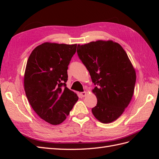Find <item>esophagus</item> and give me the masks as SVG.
<instances>
[{
	"instance_id": "1",
	"label": "esophagus",
	"mask_w": 159,
	"mask_h": 159,
	"mask_svg": "<svg viewBox=\"0 0 159 159\" xmlns=\"http://www.w3.org/2000/svg\"><path fill=\"white\" fill-rule=\"evenodd\" d=\"M80 95L81 98H84V97H85L86 95H87V93H86L85 91H84V92H81L80 93Z\"/></svg>"
}]
</instances>
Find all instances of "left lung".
Wrapping results in <instances>:
<instances>
[{
	"mask_svg": "<svg viewBox=\"0 0 159 159\" xmlns=\"http://www.w3.org/2000/svg\"><path fill=\"white\" fill-rule=\"evenodd\" d=\"M79 58L89 72L98 99L91 109L103 123L117 119L132 99L136 73L127 53L112 40H98L78 45Z\"/></svg>",
	"mask_w": 159,
	"mask_h": 159,
	"instance_id": "1",
	"label": "left lung"
}]
</instances>
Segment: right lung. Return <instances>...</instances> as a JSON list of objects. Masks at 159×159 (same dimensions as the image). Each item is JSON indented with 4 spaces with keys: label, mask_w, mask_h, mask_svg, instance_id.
<instances>
[{
    "label": "right lung",
    "mask_w": 159,
    "mask_h": 159,
    "mask_svg": "<svg viewBox=\"0 0 159 159\" xmlns=\"http://www.w3.org/2000/svg\"><path fill=\"white\" fill-rule=\"evenodd\" d=\"M76 48L45 42L33 50L27 61L24 78L27 99L38 116L52 125L63 122L78 100L66 84Z\"/></svg>",
    "instance_id": "right-lung-1"
}]
</instances>
